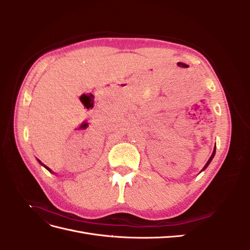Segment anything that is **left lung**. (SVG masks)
<instances>
[{"mask_svg": "<svg viewBox=\"0 0 250 250\" xmlns=\"http://www.w3.org/2000/svg\"><path fill=\"white\" fill-rule=\"evenodd\" d=\"M215 153H216V146H215V148H214V151H213V154H211V155H210V157H209V158H208V163H207V164H206V166H204V168H203V169H202V170H204V169H206V168H207V167H208V165H209V163H210V162H211V160H213V157H214V155H215Z\"/></svg>", "mask_w": 250, "mask_h": 250, "instance_id": "8db88e82", "label": "left lung"}]
</instances>
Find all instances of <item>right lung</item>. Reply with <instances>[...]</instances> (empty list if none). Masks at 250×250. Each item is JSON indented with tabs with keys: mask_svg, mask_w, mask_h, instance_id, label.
<instances>
[{
	"mask_svg": "<svg viewBox=\"0 0 250 250\" xmlns=\"http://www.w3.org/2000/svg\"><path fill=\"white\" fill-rule=\"evenodd\" d=\"M39 162H40V163H41V165H42V166H43V167H44V168H46V169H47V170H48V171H50V172H52V171H51V170H50V169H49V168H48V167H47V166H44V165H43V164H42V162H41V161H39Z\"/></svg>",
	"mask_w": 250,
	"mask_h": 250,
	"instance_id": "right-lung-1",
	"label": "right lung"
}]
</instances>
